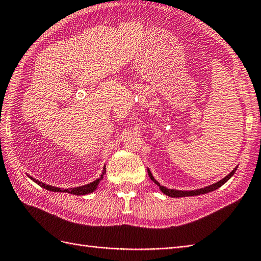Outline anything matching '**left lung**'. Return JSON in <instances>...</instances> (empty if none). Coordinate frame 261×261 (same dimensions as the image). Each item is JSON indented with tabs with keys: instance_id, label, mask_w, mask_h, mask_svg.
<instances>
[{
	"instance_id": "1",
	"label": "left lung",
	"mask_w": 261,
	"mask_h": 261,
	"mask_svg": "<svg viewBox=\"0 0 261 261\" xmlns=\"http://www.w3.org/2000/svg\"><path fill=\"white\" fill-rule=\"evenodd\" d=\"M238 167H236L233 170L231 171V173L229 175H226L223 179H221L219 181H216L215 184H212L210 186H206L204 188H198V190H195V191H177V190H169V188L165 187V186H162L159 184V182L153 178V176L151 174V171L148 170V175L149 177H150V179L154 182V184H157L160 188V191H162L164 194H166V195H168L170 197H185V196H196V195H201V194H206V193H210V192H213L215 190H218L219 187H221L222 185H224L226 181H228L232 176H233V174L236 173Z\"/></svg>"
}]
</instances>
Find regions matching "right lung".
I'll use <instances>...</instances> for the list:
<instances>
[{
	"instance_id": "obj_1",
	"label": "right lung",
	"mask_w": 261,
	"mask_h": 261,
	"mask_svg": "<svg viewBox=\"0 0 261 261\" xmlns=\"http://www.w3.org/2000/svg\"><path fill=\"white\" fill-rule=\"evenodd\" d=\"M107 173V169H105V166L103 168V171H102V175L99 178L95 179L94 181L90 182V184H86L84 186H79V187H71V188H66V190H62L60 187H55V186H51V185H48V184H45V182L42 181H39L38 179H35L33 177L29 176V178H31L33 181L37 182V184L39 186H41L42 188H45V190H48L50 192H60V193H69V194H73V195H86V194H90V193H93L94 191L96 190L99 181H101L103 179V175Z\"/></svg>"
}]
</instances>
